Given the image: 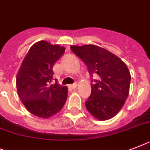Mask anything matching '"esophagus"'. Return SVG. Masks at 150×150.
Wrapping results in <instances>:
<instances>
[{
    "mask_svg": "<svg viewBox=\"0 0 150 150\" xmlns=\"http://www.w3.org/2000/svg\"><path fill=\"white\" fill-rule=\"evenodd\" d=\"M77 86H78L77 82H75V83L72 84V85H70V87H71V88H75L77 87Z\"/></svg>",
    "mask_w": 150,
    "mask_h": 150,
    "instance_id": "1",
    "label": "esophagus"
}]
</instances>
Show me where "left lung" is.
Listing matches in <instances>:
<instances>
[{
  "instance_id": "1",
  "label": "left lung",
  "mask_w": 150,
  "mask_h": 150,
  "mask_svg": "<svg viewBox=\"0 0 150 150\" xmlns=\"http://www.w3.org/2000/svg\"><path fill=\"white\" fill-rule=\"evenodd\" d=\"M71 50L86 64L91 79L92 93L86 102L87 110L104 121L115 116L123 106L129 92L131 76L126 64L117 56L99 46L72 45Z\"/></svg>"
}]
</instances>
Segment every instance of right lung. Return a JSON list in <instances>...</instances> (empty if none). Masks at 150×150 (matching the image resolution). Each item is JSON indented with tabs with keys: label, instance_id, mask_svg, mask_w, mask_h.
Instances as JSON below:
<instances>
[{
	"label": "right lung",
	"instance_id": "add662e5",
	"mask_svg": "<svg viewBox=\"0 0 150 150\" xmlns=\"http://www.w3.org/2000/svg\"><path fill=\"white\" fill-rule=\"evenodd\" d=\"M65 48L45 41L33 45L23 60L16 78L18 96L26 109L38 117L47 119L64 106L66 86L53 85V65Z\"/></svg>",
	"mask_w": 150,
	"mask_h": 150
}]
</instances>
